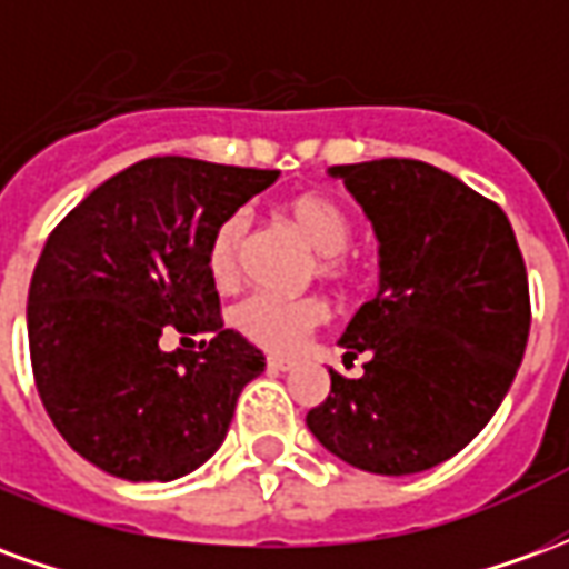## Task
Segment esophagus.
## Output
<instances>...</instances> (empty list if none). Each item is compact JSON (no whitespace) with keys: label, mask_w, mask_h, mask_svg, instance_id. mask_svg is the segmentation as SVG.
Listing matches in <instances>:
<instances>
[{"label":"esophagus","mask_w":569,"mask_h":569,"mask_svg":"<svg viewBox=\"0 0 569 569\" xmlns=\"http://www.w3.org/2000/svg\"><path fill=\"white\" fill-rule=\"evenodd\" d=\"M268 369H271V371H292V369H296V359L268 357Z\"/></svg>","instance_id":"34e87169"}]
</instances>
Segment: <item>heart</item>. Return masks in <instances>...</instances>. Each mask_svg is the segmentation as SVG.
Returning <instances> with one entry per match:
<instances>
[{"instance_id": "heart-1", "label": "heart", "mask_w": 569, "mask_h": 569, "mask_svg": "<svg viewBox=\"0 0 569 569\" xmlns=\"http://www.w3.org/2000/svg\"><path fill=\"white\" fill-rule=\"evenodd\" d=\"M286 222L305 237L310 249H317V271L329 280H347L353 273V259L347 252L353 222L341 203H335L326 194H296L280 207ZM247 237V219L234 212L212 228L207 243V271L212 283L228 286L240 277V247ZM234 329L252 345L264 347L271 353H296L308 341L310 332H317L329 320L326 301L317 296L280 298L271 292H252L231 313Z\"/></svg>"}]
</instances>
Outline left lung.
<instances>
[{
	"label": "left lung",
	"mask_w": 569,
	"mask_h": 569,
	"mask_svg": "<svg viewBox=\"0 0 569 569\" xmlns=\"http://www.w3.org/2000/svg\"><path fill=\"white\" fill-rule=\"evenodd\" d=\"M375 224L381 289L338 345L366 353L362 378L335 369L308 429L375 476H411L485 429L530 335L525 256L506 212L457 176L411 158L329 170Z\"/></svg>",
	"instance_id": "obj_1"
}]
</instances>
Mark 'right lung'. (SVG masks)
<instances>
[{
    "label": "right lung",
    "instance_id": "obj_1",
    "mask_svg": "<svg viewBox=\"0 0 569 569\" xmlns=\"http://www.w3.org/2000/svg\"><path fill=\"white\" fill-rule=\"evenodd\" d=\"M277 176L146 158L51 231L27 301L32 378L57 432L88 463L124 481H173L219 451L264 357L222 326L207 243ZM167 331L204 341L167 355L157 345Z\"/></svg>",
    "mask_w": 569,
    "mask_h": 569
}]
</instances>
